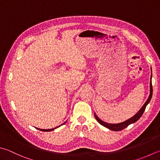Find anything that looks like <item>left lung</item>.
Here are the masks:
<instances>
[{"mask_svg": "<svg viewBox=\"0 0 160 160\" xmlns=\"http://www.w3.org/2000/svg\"><path fill=\"white\" fill-rule=\"evenodd\" d=\"M152 77V76H151ZM150 94L149 95V98H148L147 101L146 102V103L143 104V106L142 107V108H141V109L138 111V112L136 114V115L134 116L131 118L128 119V120H126V121L121 122V123H118V124H108V123L105 122L104 121H102L99 118L96 116V114H95V117L96 120H98V122L99 123V124H101L102 125H103L104 127L107 128L109 129H111V130H113V131H120L122 130V129H124L125 128H127L128 125H129L132 123H134L137 120L140 118L141 117V116L143 115V113L144 112V111L146 109V107L147 106V104L149 103L150 99H151L152 98V82L151 81H150Z\"/></svg>", "mask_w": 160, "mask_h": 160, "instance_id": "1", "label": "left lung"}]
</instances>
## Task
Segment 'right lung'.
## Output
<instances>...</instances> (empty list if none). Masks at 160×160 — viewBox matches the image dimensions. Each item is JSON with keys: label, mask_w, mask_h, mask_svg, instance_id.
Returning <instances> with one entry per match:
<instances>
[{"label": "right lung", "mask_w": 160, "mask_h": 160, "mask_svg": "<svg viewBox=\"0 0 160 160\" xmlns=\"http://www.w3.org/2000/svg\"><path fill=\"white\" fill-rule=\"evenodd\" d=\"M65 122H64L63 123L62 125H64ZM58 127H60V126H58ZM58 127H57V128H58ZM53 128V129H38V128H37V129H38L39 130H41V131H43V132H49V131H52V130H53L54 129H56V128Z\"/></svg>", "instance_id": "1"}]
</instances>
